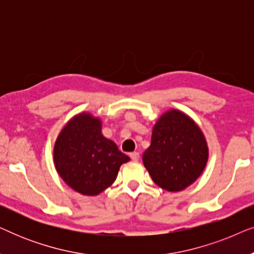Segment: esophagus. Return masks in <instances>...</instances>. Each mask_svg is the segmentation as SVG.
<instances>
[{
    "mask_svg": "<svg viewBox=\"0 0 254 254\" xmlns=\"http://www.w3.org/2000/svg\"><path fill=\"white\" fill-rule=\"evenodd\" d=\"M129 156H130V158L133 159L134 162H137L138 159H140V154H138L137 151H134V152H131V154H130Z\"/></svg>",
    "mask_w": 254,
    "mask_h": 254,
    "instance_id": "obj_1",
    "label": "esophagus"
}]
</instances>
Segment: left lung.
Wrapping results in <instances>:
<instances>
[{
  "label": "left lung",
  "instance_id": "left-lung-1",
  "mask_svg": "<svg viewBox=\"0 0 254 254\" xmlns=\"http://www.w3.org/2000/svg\"><path fill=\"white\" fill-rule=\"evenodd\" d=\"M208 157L206 137L195 121L171 109L155 124L150 147L143 152L142 161L156 185L179 192L199 178Z\"/></svg>",
  "mask_w": 254,
  "mask_h": 254
}]
</instances>
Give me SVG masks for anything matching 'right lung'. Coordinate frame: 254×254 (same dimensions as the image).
<instances>
[{"instance_id":"add662e5","label":"right lung","mask_w":254,"mask_h":254,"mask_svg":"<svg viewBox=\"0 0 254 254\" xmlns=\"http://www.w3.org/2000/svg\"><path fill=\"white\" fill-rule=\"evenodd\" d=\"M55 169L67 185L83 195H98L116 180L129 157L102 134V120L82 112L65 124L54 144Z\"/></svg>"}]
</instances>
